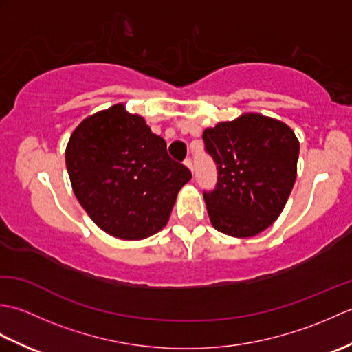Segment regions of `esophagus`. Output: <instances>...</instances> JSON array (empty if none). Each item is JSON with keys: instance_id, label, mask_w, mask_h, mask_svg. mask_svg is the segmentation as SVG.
<instances>
[{"instance_id": "esophagus-1", "label": "esophagus", "mask_w": 352, "mask_h": 352, "mask_svg": "<svg viewBox=\"0 0 352 352\" xmlns=\"http://www.w3.org/2000/svg\"><path fill=\"white\" fill-rule=\"evenodd\" d=\"M184 166L188 168L190 172H193V163H192L190 159H186V160H184Z\"/></svg>"}]
</instances>
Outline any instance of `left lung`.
<instances>
[{"label":"left lung","instance_id":"8db88e82","mask_svg":"<svg viewBox=\"0 0 352 352\" xmlns=\"http://www.w3.org/2000/svg\"><path fill=\"white\" fill-rule=\"evenodd\" d=\"M218 166V184L204 192L212 226L231 237H252L278 219L296 180L300 140L287 124L243 113L203 133Z\"/></svg>","mask_w":352,"mask_h":352}]
</instances>
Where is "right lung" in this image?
<instances>
[{
  "label": "right lung",
  "mask_w": 352,
  "mask_h": 352,
  "mask_svg": "<svg viewBox=\"0 0 352 352\" xmlns=\"http://www.w3.org/2000/svg\"><path fill=\"white\" fill-rule=\"evenodd\" d=\"M72 190L107 234L140 241L169 221L192 174L170 159L166 142L122 102L83 119L65 151Z\"/></svg>",
  "instance_id": "obj_1"
}]
</instances>
